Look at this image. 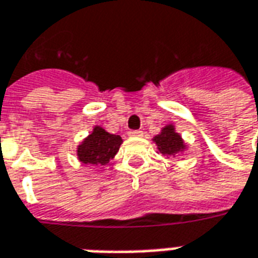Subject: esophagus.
I'll list each match as a JSON object with an SVG mask.
<instances>
[{
  "label": "esophagus",
  "instance_id": "esophagus-1",
  "mask_svg": "<svg viewBox=\"0 0 258 258\" xmlns=\"http://www.w3.org/2000/svg\"><path fill=\"white\" fill-rule=\"evenodd\" d=\"M130 137H142V131L141 130H133V131H128Z\"/></svg>",
  "mask_w": 258,
  "mask_h": 258
}]
</instances>
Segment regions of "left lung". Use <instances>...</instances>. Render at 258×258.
Instances as JSON below:
<instances>
[{"instance_id":"left-lung-1","label":"left lung","mask_w":258,"mask_h":258,"mask_svg":"<svg viewBox=\"0 0 258 258\" xmlns=\"http://www.w3.org/2000/svg\"><path fill=\"white\" fill-rule=\"evenodd\" d=\"M153 141L156 142L159 152L167 156H175L177 153L185 149L184 141L181 138V135L175 133L174 125L171 124L166 125L162 130V133L153 138Z\"/></svg>"}]
</instances>
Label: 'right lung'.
<instances>
[{
  "label": "right lung",
  "mask_w": 258,
  "mask_h": 258,
  "mask_svg": "<svg viewBox=\"0 0 258 258\" xmlns=\"http://www.w3.org/2000/svg\"><path fill=\"white\" fill-rule=\"evenodd\" d=\"M120 135L109 134L102 127H95L77 148L79 160L84 164H106L118 152L121 145Z\"/></svg>",
  "instance_id": "obj_1"
}]
</instances>
